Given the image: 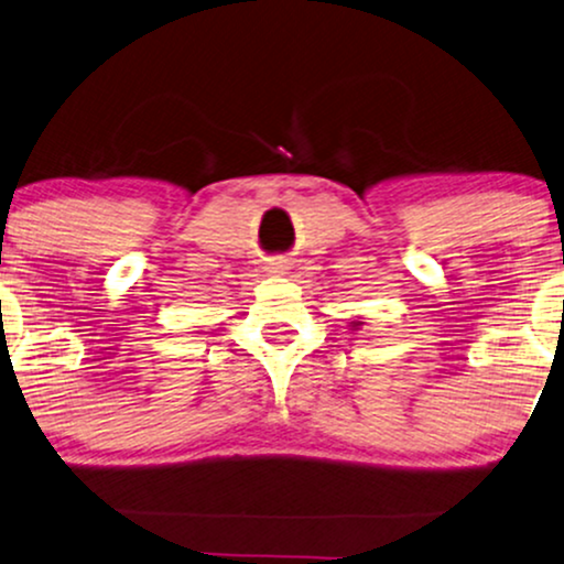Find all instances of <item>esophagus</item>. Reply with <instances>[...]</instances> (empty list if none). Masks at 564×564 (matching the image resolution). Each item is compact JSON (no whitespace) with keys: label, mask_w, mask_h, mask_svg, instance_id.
<instances>
[{"label":"esophagus","mask_w":564,"mask_h":564,"mask_svg":"<svg viewBox=\"0 0 564 564\" xmlns=\"http://www.w3.org/2000/svg\"><path fill=\"white\" fill-rule=\"evenodd\" d=\"M265 270H268V273H286L289 260L286 258H270L265 262Z\"/></svg>","instance_id":"1"}]
</instances>
